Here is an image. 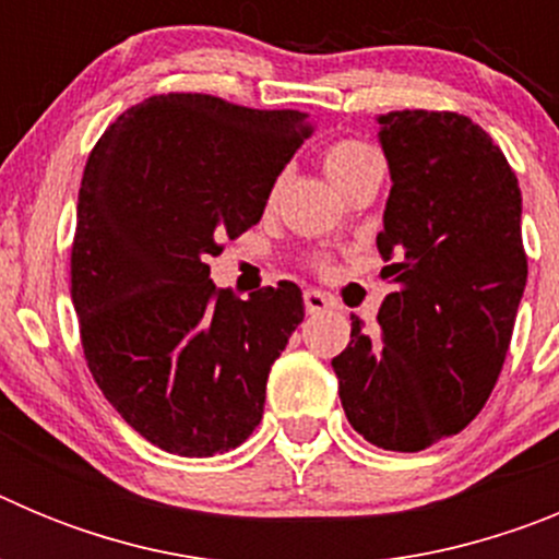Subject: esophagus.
I'll use <instances>...</instances> for the list:
<instances>
[{
	"instance_id": "34e87169",
	"label": "esophagus",
	"mask_w": 559,
	"mask_h": 559,
	"mask_svg": "<svg viewBox=\"0 0 559 559\" xmlns=\"http://www.w3.org/2000/svg\"><path fill=\"white\" fill-rule=\"evenodd\" d=\"M328 308H333V299H330V296H324L322 290L316 288L305 290V310H308V313H322V310Z\"/></svg>"
}]
</instances>
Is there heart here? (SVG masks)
Segmentation results:
<instances>
[{"instance_id":"heart-1","label":"heart","mask_w":559,"mask_h":559,"mask_svg":"<svg viewBox=\"0 0 559 559\" xmlns=\"http://www.w3.org/2000/svg\"><path fill=\"white\" fill-rule=\"evenodd\" d=\"M374 159H378V153H374L367 142H360V140L333 142V145H328V151H324L322 156L324 170H328V176L333 179L335 187L344 185L355 170H360V167L369 165V162ZM274 195H276V181L271 185L269 199H274ZM313 265L316 269H328V260H324V257H316Z\"/></svg>"}]
</instances>
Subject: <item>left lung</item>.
<instances>
[{"label": "left lung", "mask_w": 559, "mask_h": 559, "mask_svg": "<svg viewBox=\"0 0 559 559\" xmlns=\"http://www.w3.org/2000/svg\"><path fill=\"white\" fill-rule=\"evenodd\" d=\"M378 122L392 170L378 251L392 290L380 341L355 319L333 369L349 426L417 453L473 423L498 383L526 288L521 187L464 114L406 108Z\"/></svg>", "instance_id": "1"}]
</instances>
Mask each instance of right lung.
Segmentation results:
<instances>
[{"label":"right lung","instance_id":"add662e5","mask_svg":"<svg viewBox=\"0 0 559 559\" xmlns=\"http://www.w3.org/2000/svg\"><path fill=\"white\" fill-rule=\"evenodd\" d=\"M313 133L294 108L153 95L92 147L69 257L88 372L120 417L176 456H215L260 426L271 364L305 319L283 280L235 299L210 280L221 240L260 224Z\"/></svg>","mask_w":559,"mask_h":559}]
</instances>
